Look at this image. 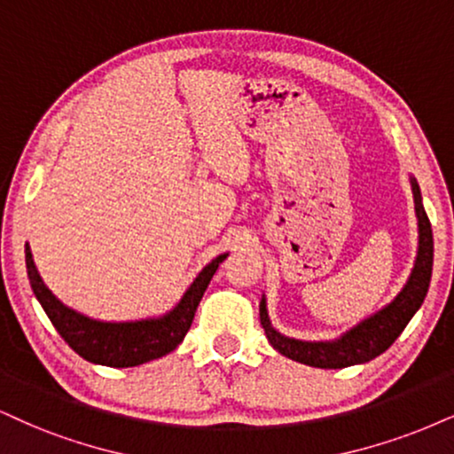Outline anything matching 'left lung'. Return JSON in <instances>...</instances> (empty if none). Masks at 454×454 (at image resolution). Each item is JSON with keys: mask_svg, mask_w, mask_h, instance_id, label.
<instances>
[{"mask_svg": "<svg viewBox=\"0 0 454 454\" xmlns=\"http://www.w3.org/2000/svg\"><path fill=\"white\" fill-rule=\"evenodd\" d=\"M412 183V195H415V210L419 218V253L415 261V270L408 278L406 286L395 296L391 303L374 316L357 324L349 333L337 340H324V343H309V340H296L279 334L271 326L267 317L265 299L261 301V324L265 328L267 339L278 349L279 354L290 357V360L307 364L316 368H345L354 364L371 362L372 357L381 356L389 345L400 337L402 330L411 322L419 307H421L425 294H427L429 279H432L434 265V233L432 223H429L427 212L423 208L421 192L415 178Z\"/></svg>", "mask_w": 454, "mask_h": 454, "instance_id": "obj_1", "label": "left lung"}]
</instances>
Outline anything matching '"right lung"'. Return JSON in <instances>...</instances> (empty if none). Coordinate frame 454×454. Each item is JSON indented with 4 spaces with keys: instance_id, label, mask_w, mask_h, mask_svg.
Instances as JSON below:
<instances>
[{
    "instance_id": "obj_1",
    "label": "right lung",
    "mask_w": 454,
    "mask_h": 454,
    "mask_svg": "<svg viewBox=\"0 0 454 454\" xmlns=\"http://www.w3.org/2000/svg\"><path fill=\"white\" fill-rule=\"evenodd\" d=\"M225 259L227 254H221L208 262L200 271V276L193 279L187 293L183 294L181 303L170 313H166V316L153 317V320L115 324L90 320V317L82 316V313L73 311L60 303L46 288L42 278H39L29 246L25 248L27 273H29L33 294L42 303L52 326L59 330L65 343L75 354H80L83 360L103 364V366L111 368L138 366V364L155 360V357L175 351L178 343L184 339V334H187V330L192 328L195 309H198L201 296L208 288L218 265Z\"/></svg>"
}]
</instances>
